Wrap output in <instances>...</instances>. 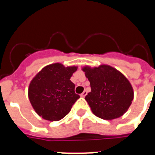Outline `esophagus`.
Wrapping results in <instances>:
<instances>
[{
	"label": "esophagus",
	"instance_id": "esophagus-1",
	"mask_svg": "<svg viewBox=\"0 0 155 155\" xmlns=\"http://www.w3.org/2000/svg\"><path fill=\"white\" fill-rule=\"evenodd\" d=\"M87 91H84L81 94V97H82V98H84V97L86 96V94H87Z\"/></svg>",
	"mask_w": 155,
	"mask_h": 155
}]
</instances>
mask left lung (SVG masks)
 <instances>
[{
  "label": "left lung",
  "mask_w": 155,
  "mask_h": 155,
  "mask_svg": "<svg viewBox=\"0 0 155 155\" xmlns=\"http://www.w3.org/2000/svg\"><path fill=\"white\" fill-rule=\"evenodd\" d=\"M91 91L85 100L94 115L103 120L119 118L128 110L134 99V89L121 72L109 65L82 68Z\"/></svg>",
  "instance_id": "8db88e82"
}]
</instances>
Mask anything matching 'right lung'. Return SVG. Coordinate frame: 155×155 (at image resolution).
<instances>
[{
  "mask_svg": "<svg viewBox=\"0 0 155 155\" xmlns=\"http://www.w3.org/2000/svg\"><path fill=\"white\" fill-rule=\"evenodd\" d=\"M78 67L56 63L46 66L31 81L28 98L35 113L49 121H58L71 111L80 98L75 94L71 76Z\"/></svg>",
  "mask_w": 155,
  "mask_h": 155,
  "instance_id": "obj_1",
  "label": "right lung"
}]
</instances>
